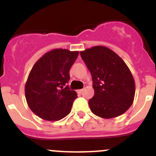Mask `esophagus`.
<instances>
[{
  "instance_id": "1",
  "label": "esophagus",
  "mask_w": 156,
  "mask_h": 156,
  "mask_svg": "<svg viewBox=\"0 0 156 156\" xmlns=\"http://www.w3.org/2000/svg\"><path fill=\"white\" fill-rule=\"evenodd\" d=\"M83 89H80V90H77V92H78V93H80V94H81L83 92Z\"/></svg>"
}]
</instances>
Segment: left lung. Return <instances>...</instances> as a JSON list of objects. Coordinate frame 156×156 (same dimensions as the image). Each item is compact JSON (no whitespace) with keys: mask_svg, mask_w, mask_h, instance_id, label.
Here are the masks:
<instances>
[{"mask_svg":"<svg viewBox=\"0 0 156 156\" xmlns=\"http://www.w3.org/2000/svg\"><path fill=\"white\" fill-rule=\"evenodd\" d=\"M80 55L92 76L94 95L88 101L92 112L111 119L127 111L134 98L135 83L124 61L104 46L88 48Z\"/></svg>","mask_w":156,"mask_h":156,"instance_id":"left-lung-1","label":"left lung"}]
</instances>
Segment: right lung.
Instances as JSON below:
<instances>
[{
	"label": "right lung",
	"instance_id": "right-lung-1",
	"mask_svg": "<svg viewBox=\"0 0 156 156\" xmlns=\"http://www.w3.org/2000/svg\"><path fill=\"white\" fill-rule=\"evenodd\" d=\"M79 51L57 48L44 54L33 66L26 86L25 94L32 112L45 120L58 121L71 112L75 90L66 83L69 70Z\"/></svg>",
	"mask_w": 156,
	"mask_h": 156
}]
</instances>
